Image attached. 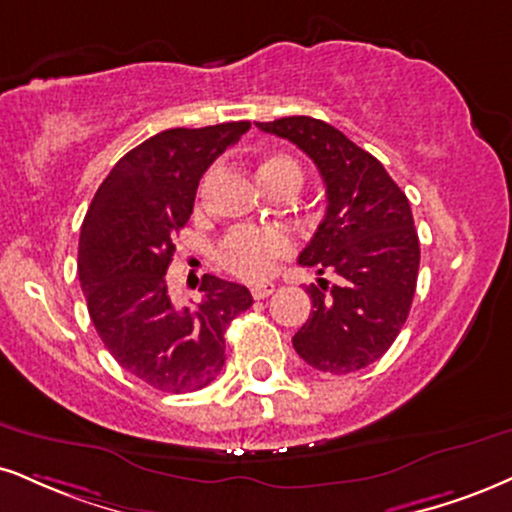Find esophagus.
Instances as JSON below:
<instances>
[{"label": "esophagus", "mask_w": 512, "mask_h": 512, "mask_svg": "<svg viewBox=\"0 0 512 512\" xmlns=\"http://www.w3.org/2000/svg\"><path fill=\"white\" fill-rule=\"evenodd\" d=\"M273 292H275V285H270V282H266V285L251 287V296H254V299H266V296H270Z\"/></svg>", "instance_id": "esophagus-1"}]
</instances>
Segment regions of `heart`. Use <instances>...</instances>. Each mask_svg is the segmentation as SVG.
I'll return each instance as SVG.
<instances>
[{
    "instance_id": "b5f03b06",
    "label": "heart",
    "mask_w": 512,
    "mask_h": 512,
    "mask_svg": "<svg viewBox=\"0 0 512 512\" xmlns=\"http://www.w3.org/2000/svg\"><path fill=\"white\" fill-rule=\"evenodd\" d=\"M258 178L273 187L280 180L301 182L299 166L282 154H266L258 161ZM292 251V237L277 227H237L218 244V263L239 280L258 282L275 270V263Z\"/></svg>"
}]
</instances>
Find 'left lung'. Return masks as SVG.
I'll use <instances>...</instances> for the list:
<instances>
[{"mask_svg":"<svg viewBox=\"0 0 512 512\" xmlns=\"http://www.w3.org/2000/svg\"><path fill=\"white\" fill-rule=\"evenodd\" d=\"M296 144L320 170L327 211L301 266L318 275L306 289L313 311L292 344L315 370L349 375L382 358L406 323L420 268V242L401 187L375 156L311 116L256 123Z\"/></svg>","mask_w":512,"mask_h":512,"instance_id":"8db88e82","label":"left lung"}]
</instances>
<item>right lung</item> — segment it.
Returning <instances> with one entry per match:
<instances>
[{
  "mask_svg": "<svg viewBox=\"0 0 512 512\" xmlns=\"http://www.w3.org/2000/svg\"><path fill=\"white\" fill-rule=\"evenodd\" d=\"M249 128L237 121L149 137L113 166L82 220L78 277L94 330L121 368L154 389L187 394L216 380L225 327L254 304L246 287L204 275V301L180 308L166 282L201 175Z\"/></svg>",
  "mask_w": 512,
  "mask_h": 512,
  "instance_id": "add662e5",
  "label": "right lung"
}]
</instances>
